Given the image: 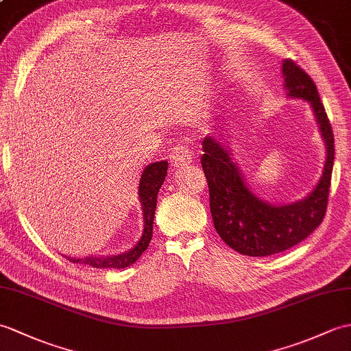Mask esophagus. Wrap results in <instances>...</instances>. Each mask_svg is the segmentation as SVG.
Wrapping results in <instances>:
<instances>
[{
  "instance_id": "obj_1",
  "label": "esophagus",
  "mask_w": 351,
  "mask_h": 351,
  "mask_svg": "<svg viewBox=\"0 0 351 351\" xmlns=\"http://www.w3.org/2000/svg\"><path fill=\"white\" fill-rule=\"evenodd\" d=\"M191 161H193L191 152L184 145H178L176 148H173V151L170 152V165H172L175 169L190 165Z\"/></svg>"
}]
</instances>
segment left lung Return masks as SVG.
Listing matches in <instances>:
<instances>
[{
  "mask_svg": "<svg viewBox=\"0 0 351 351\" xmlns=\"http://www.w3.org/2000/svg\"><path fill=\"white\" fill-rule=\"evenodd\" d=\"M284 88L289 99L309 103L326 146L323 172L304 199L274 205L252 191L221 133L203 138L202 167L209 186L210 214L221 239L241 254L272 256L306 239L323 221L332 178L333 133L315 84L291 60L282 64Z\"/></svg>",
  "mask_w": 351,
  "mask_h": 351,
  "instance_id": "left-lung-1",
  "label": "left lung"
}]
</instances>
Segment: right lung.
<instances>
[{"label":"right lung","mask_w":351,"mask_h":351,"mask_svg":"<svg viewBox=\"0 0 351 351\" xmlns=\"http://www.w3.org/2000/svg\"><path fill=\"white\" fill-rule=\"evenodd\" d=\"M167 161H156L146 166L138 182V200L142 205L143 213V232L141 239L136 242L133 248L119 252V254L109 256H86V257H67L70 262L79 265H89L97 269H124L133 265L136 260L142 256V252L148 248L152 238V223L154 214L157 208V195L165 182L167 175Z\"/></svg>","instance_id":"1"}]
</instances>
